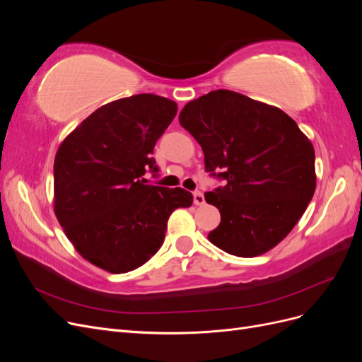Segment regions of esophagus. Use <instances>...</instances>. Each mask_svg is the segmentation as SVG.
Wrapping results in <instances>:
<instances>
[{"instance_id":"1","label":"esophagus","mask_w":362,"mask_h":362,"mask_svg":"<svg viewBox=\"0 0 362 362\" xmlns=\"http://www.w3.org/2000/svg\"><path fill=\"white\" fill-rule=\"evenodd\" d=\"M193 202H194V205H202L205 202L204 193L202 192H194L193 193Z\"/></svg>"}]
</instances>
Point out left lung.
<instances>
[{"mask_svg": "<svg viewBox=\"0 0 362 362\" xmlns=\"http://www.w3.org/2000/svg\"><path fill=\"white\" fill-rule=\"evenodd\" d=\"M180 124L201 145L206 172L226 185L205 192L221 211L208 240L228 254H266L288 235L315 192L314 146L281 108L218 89L184 105Z\"/></svg>", "mask_w": 362, "mask_h": 362, "instance_id": "obj_1", "label": "left lung"}]
</instances>
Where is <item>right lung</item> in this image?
I'll return each mask as SVG.
<instances>
[{
  "label": "right lung",
  "instance_id": "1",
  "mask_svg": "<svg viewBox=\"0 0 362 362\" xmlns=\"http://www.w3.org/2000/svg\"><path fill=\"white\" fill-rule=\"evenodd\" d=\"M178 112L177 103L139 93L87 116L60 144L54 160V213L75 250L105 272L127 273L160 249L177 208L190 192L141 178L154 146Z\"/></svg>",
  "mask_w": 362,
  "mask_h": 362
}]
</instances>
